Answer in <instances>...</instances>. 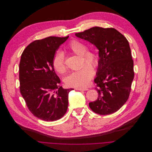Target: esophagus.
<instances>
[{
    "label": "esophagus",
    "mask_w": 152,
    "mask_h": 152,
    "mask_svg": "<svg viewBox=\"0 0 152 152\" xmlns=\"http://www.w3.org/2000/svg\"><path fill=\"white\" fill-rule=\"evenodd\" d=\"M77 90H80V91H86L88 90L87 88H75Z\"/></svg>",
    "instance_id": "1"
}]
</instances>
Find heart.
<instances>
[{"mask_svg": "<svg viewBox=\"0 0 152 152\" xmlns=\"http://www.w3.org/2000/svg\"><path fill=\"white\" fill-rule=\"evenodd\" d=\"M66 48L81 57L83 66L79 69L71 72L65 78L66 84L69 87H84L88 84L94 75V69L98 67L100 62L99 54L94 50L87 48L86 44L78 39H71ZM53 66L56 72L64 74L66 69L62 52L57 51L53 58Z\"/></svg>", "mask_w": 152, "mask_h": 152, "instance_id": "1", "label": "heart"}]
</instances>
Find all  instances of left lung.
<instances>
[{"label": "left lung", "mask_w": 152, "mask_h": 152, "mask_svg": "<svg viewBox=\"0 0 152 152\" xmlns=\"http://www.w3.org/2000/svg\"><path fill=\"white\" fill-rule=\"evenodd\" d=\"M75 35L99 50L100 62L94 80L98 97L89 103L90 108L101 115L116 112L128 99L134 78V61L128 41L112 27L95 26Z\"/></svg>", "instance_id": "1"}]
</instances>
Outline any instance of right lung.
<instances>
[{"label":"right lung","instance_id":"right-lung-1","mask_svg":"<svg viewBox=\"0 0 152 152\" xmlns=\"http://www.w3.org/2000/svg\"><path fill=\"white\" fill-rule=\"evenodd\" d=\"M66 37L35 40L23 51L19 65L20 92L28 110L44 121H55L66 113L68 94L73 88L60 86L53 58Z\"/></svg>","mask_w":152,"mask_h":152}]
</instances>
